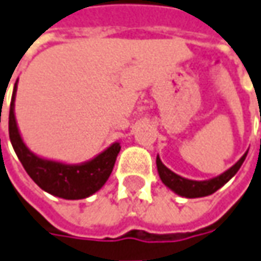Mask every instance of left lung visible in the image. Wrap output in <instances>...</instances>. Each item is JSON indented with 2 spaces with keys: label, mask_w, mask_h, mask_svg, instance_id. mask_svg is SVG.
<instances>
[{
  "label": "left lung",
  "mask_w": 261,
  "mask_h": 261,
  "mask_svg": "<svg viewBox=\"0 0 261 261\" xmlns=\"http://www.w3.org/2000/svg\"><path fill=\"white\" fill-rule=\"evenodd\" d=\"M247 153H249V151L246 152L231 168H228L225 172L220 174L218 176H214L211 179H205V181H194V179H188V178H184V176L172 172L169 168L162 164L159 155L156 156V168H158L161 181L165 184L171 191H174L175 194L185 197V198H200V197H207V195L214 194L224 184L228 182L232 176L237 174V171L240 169Z\"/></svg>",
  "instance_id": "1"
}]
</instances>
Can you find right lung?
<instances>
[{
    "label": "right lung",
    "mask_w": 261,
    "mask_h": 261,
    "mask_svg": "<svg viewBox=\"0 0 261 261\" xmlns=\"http://www.w3.org/2000/svg\"><path fill=\"white\" fill-rule=\"evenodd\" d=\"M17 83L18 80L15 82L12 90L8 130L12 148L30 178L41 190L64 200H83L93 195L109 179L116 162V156L120 151V143H112L109 148H106L99 155L82 164H64L38 156L27 148L17 126L14 112Z\"/></svg>",
    "instance_id": "obj_1"
}]
</instances>
